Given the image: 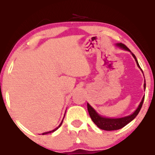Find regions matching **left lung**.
Listing matches in <instances>:
<instances>
[{
	"mask_svg": "<svg viewBox=\"0 0 155 155\" xmlns=\"http://www.w3.org/2000/svg\"><path fill=\"white\" fill-rule=\"evenodd\" d=\"M118 46L121 47L124 49L127 50V51H130L129 48L125 45L122 44V43H120V44H117ZM134 56V58H135V60L137 62V65H138V67H140L139 65L138 62L137 60L136 57L134 54H132ZM144 89H145L146 84L144 83ZM143 100H144V97L142 99L141 102H140V105L137 107V109L136 110L134 113L131 115L128 116V117H125L123 118H117V119H110V118H106V117H102L101 116L99 115L96 111L93 110V107L90 105L89 104H87V109H88V112H89V114H90V117H91L92 120L93 121L95 124L97 125L99 128L102 130H119L120 128H123L124 127L126 126L127 124H129L130 121L133 120L135 117H137V115L138 114V113L140 112V109H141L142 105H143Z\"/></svg>",
	"mask_w": 155,
	"mask_h": 155,
	"instance_id": "left-lung-1",
	"label": "left lung"
}]
</instances>
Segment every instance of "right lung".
Segmentation results:
<instances>
[{
	"mask_svg": "<svg viewBox=\"0 0 155 155\" xmlns=\"http://www.w3.org/2000/svg\"><path fill=\"white\" fill-rule=\"evenodd\" d=\"M63 119H64V118H63ZM62 121H63V120H62ZM62 123H61V124H60V125H59V126H58V127H57V128H55V130H51V131H48V132H46V133H43L42 134H48V133H51V132H54V131H55V130H56L58 129V127H60V126H61V125H62Z\"/></svg>",
	"mask_w": 155,
	"mask_h": 155,
	"instance_id": "obj_1",
	"label": "right lung"
}]
</instances>
